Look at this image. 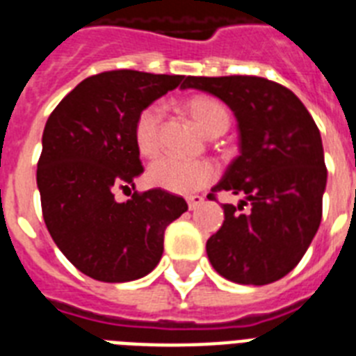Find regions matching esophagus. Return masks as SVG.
Segmentation results:
<instances>
[{
  "instance_id": "obj_1",
  "label": "esophagus",
  "mask_w": 356,
  "mask_h": 356,
  "mask_svg": "<svg viewBox=\"0 0 356 356\" xmlns=\"http://www.w3.org/2000/svg\"><path fill=\"white\" fill-rule=\"evenodd\" d=\"M202 202H204V198H202L200 195L187 196V206H189V209H196V207L200 206Z\"/></svg>"
}]
</instances>
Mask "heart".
<instances>
[{
  "mask_svg": "<svg viewBox=\"0 0 356 356\" xmlns=\"http://www.w3.org/2000/svg\"><path fill=\"white\" fill-rule=\"evenodd\" d=\"M181 106L207 136H220L232 123V115L222 101L196 93L181 101ZM161 108L150 104L143 108L134 123V143L141 156L152 158L160 150ZM217 176V169L211 161L181 160L175 156H163L156 160L147 170V180L154 187L170 193H191L207 186Z\"/></svg>",
  "mask_w": 356,
  "mask_h": 356,
  "instance_id": "b5f03b06",
  "label": "heart"
}]
</instances>
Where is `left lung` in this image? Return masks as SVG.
I'll return each instance as SVG.
<instances>
[{"label": "left lung", "mask_w": 356, "mask_h": 356, "mask_svg": "<svg viewBox=\"0 0 356 356\" xmlns=\"http://www.w3.org/2000/svg\"><path fill=\"white\" fill-rule=\"evenodd\" d=\"M181 88L218 97L238 123L241 154L209 198L227 191L243 200L222 204L224 224L207 241V257L233 283H274L300 263L322 222L320 130L289 88L263 76H187Z\"/></svg>", "instance_id": "8db88e82"}]
</instances>
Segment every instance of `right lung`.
Instances as JSON below:
<instances>
[{"label": "right lung", "mask_w": 356, "mask_h": 356, "mask_svg": "<svg viewBox=\"0 0 356 356\" xmlns=\"http://www.w3.org/2000/svg\"><path fill=\"white\" fill-rule=\"evenodd\" d=\"M184 75L118 70L88 76L53 110L36 170L51 237L82 274L124 283L156 268L165 229L187 211L163 189L134 193L119 204L115 189L143 172L134 143L138 113L175 90Z\"/></svg>", "instance_id": "1"}]
</instances>
